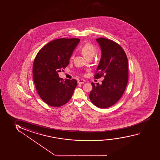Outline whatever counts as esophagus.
<instances>
[{"label":"esophagus","instance_id":"obj_1","mask_svg":"<svg viewBox=\"0 0 160 160\" xmlns=\"http://www.w3.org/2000/svg\"><path fill=\"white\" fill-rule=\"evenodd\" d=\"M85 80L84 79H79L78 81V84H83L84 83H85Z\"/></svg>","mask_w":160,"mask_h":160}]
</instances>
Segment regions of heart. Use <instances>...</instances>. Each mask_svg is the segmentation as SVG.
<instances>
[{
	"label": "heart",
	"mask_w": 160,
	"mask_h": 160,
	"mask_svg": "<svg viewBox=\"0 0 160 160\" xmlns=\"http://www.w3.org/2000/svg\"><path fill=\"white\" fill-rule=\"evenodd\" d=\"M96 48L95 46L89 43H87L81 48V52L86 59L92 58L96 53ZM72 56L71 58H73Z\"/></svg>",
	"instance_id": "b5f03b06"
}]
</instances>
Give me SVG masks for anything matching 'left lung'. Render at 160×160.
Masks as SVG:
<instances>
[{
    "label": "left lung",
    "mask_w": 160,
    "mask_h": 160,
    "mask_svg": "<svg viewBox=\"0 0 160 160\" xmlns=\"http://www.w3.org/2000/svg\"><path fill=\"white\" fill-rule=\"evenodd\" d=\"M96 40L102 54L95 77L104 78L101 84L92 83L89 98L95 106L106 108L115 104L124 94L128 78V58L117 43L102 38Z\"/></svg>",
    "instance_id": "obj_1"
}]
</instances>
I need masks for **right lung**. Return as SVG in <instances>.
Instances as JSON below:
<instances>
[{"mask_svg": "<svg viewBox=\"0 0 160 160\" xmlns=\"http://www.w3.org/2000/svg\"><path fill=\"white\" fill-rule=\"evenodd\" d=\"M79 38H58L52 41L38 52L33 63L32 75L36 90L41 99L52 107L66 104L72 96L77 81L59 77L69 64Z\"/></svg>", "mask_w": 160, "mask_h": 160, "instance_id": "obj_1", "label": "right lung"}]
</instances>
